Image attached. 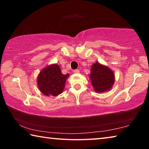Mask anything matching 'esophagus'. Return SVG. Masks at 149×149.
<instances>
[{
	"mask_svg": "<svg viewBox=\"0 0 149 149\" xmlns=\"http://www.w3.org/2000/svg\"><path fill=\"white\" fill-rule=\"evenodd\" d=\"M73 72L74 73V74H78V73L79 72V70H75L73 71Z\"/></svg>",
	"mask_w": 149,
	"mask_h": 149,
	"instance_id": "obj_1",
	"label": "esophagus"
}]
</instances>
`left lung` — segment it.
I'll list each match as a JSON object with an SVG mask.
<instances>
[{"mask_svg":"<svg viewBox=\"0 0 149 149\" xmlns=\"http://www.w3.org/2000/svg\"><path fill=\"white\" fill-rule=\"evenodd\" d=\"M89 77L95 91L99 93L112 89L115 82V75L112 70L98 62L92 65Z\"/></svg>","mask_w":149,"mask_h":149,"instance_id":"8db88e82","label":"left lung"}]
</instances>
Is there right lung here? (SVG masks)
Returning <instances> with one entry per match:
<instances>
[{"mask_svg":"<svg viewBox=\"0 0 149 149\" xmlns=\"http://www.w3.org/2000/svg\"><path fill=\"white\" fill-rule=\"evenodd\" d=\"M69 74L64 75L57 64H52L44 68L37 76V86L45 96L56 97L63 92Z\"/></svg>","mask_w":149,"mask_h":149,"instance_id":"add662e5","label":"right lung"}]
</instances>
